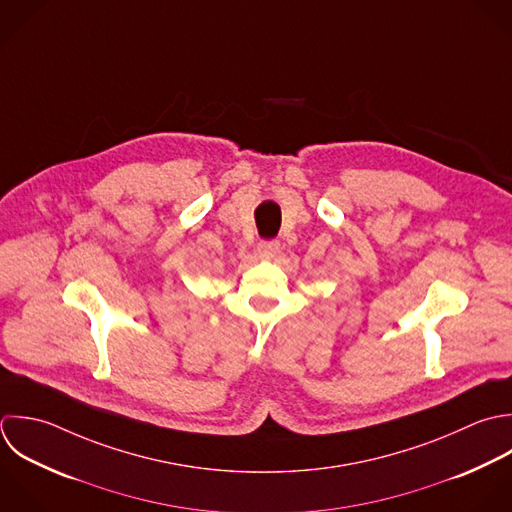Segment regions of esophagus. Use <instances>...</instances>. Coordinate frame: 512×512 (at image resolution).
<instances>
[{"label":"esophagus","instance_id":"34e87169","mask_svg":"<svg viewBox=\"0 0 512 512\" xmlns=\"http://www.w3.org/2000/svg\"><path fill=\"white\" fill-rule=\"evenodd\" d=\"M279 251H281L279 241H261V243L257 245V253H259V257L265 259V261L275 259V257L279 255Z\"/></svg>","mask_w":512,"mask_h":512}]
</instances>
